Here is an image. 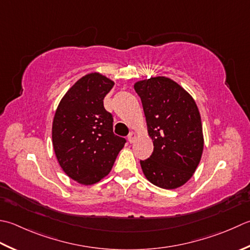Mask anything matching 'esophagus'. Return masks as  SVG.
Here are the masks:
<instances>
[{
	"instance_id": "esophagus-1",
	"label": "esophagus",
	"mask_w": 250,
	"mask_h": 250,
	"mask_svg": "<svg viewBox=\"0 0 250 250\" xmlns=\"http://www.w3.org/2000/svg\"><path fill=\"white\" fill-rule=\"evenodd\" d=\"M135 138H136V134L134 133V132H130V134L128 135V142H129V143H130V144L133 143Z\"/></svg>"
}]
</instances>
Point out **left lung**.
Here are the masks:
<instances>
[{"label": "left lung", "instance_id": "8db88e82", "mask_svg": "<svg viewBox=\"0 0 250 250\" xmlns=\"http://www.w3.org/2000/svg\"><path fill=\"white\" fill-rule=\"evenodd\" d=\"M141 97L154 150L141 160L150 183L165 189L181 188L193 177L204 150L203 125L198 107L179 83L153 76L134 83Z\"/></svg>", "mask_w": 250, "mask_h": 250}]
</instances>
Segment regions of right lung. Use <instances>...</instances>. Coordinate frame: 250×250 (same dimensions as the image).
<instances>
[{
  "mask_svg": "<svg viewBox=\"0 0 250 250\" xmlns=\"http://www.w3.org/2000/svg\"><path fill=\"white\" fill-rule=\"evenodd\" d=\"M115 82L100 72L80 78L57 106L52 143L58 164L68 177L82 185L104 179L125 140L112 132V116L103 100Z\"/></svg>",
  "mask_w": 250,
  "mask_h": 250,
  "instance_id": "add662e5",
  "label": "right lung"
}]
</instances>
